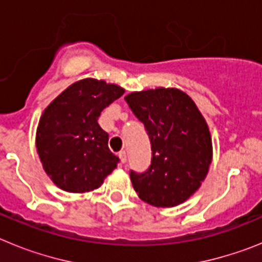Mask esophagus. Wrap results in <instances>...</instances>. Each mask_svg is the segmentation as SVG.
Segmentation results:
<instances>
[{
	"label": "esophagus",
	"mask_w": 262,
	"mask_h": 262,
	"mask_svg": "<svg viewBox=\"0 0 262 262\" xmlns=\"http://www.w3.org/2000/svg\"><path fill=\"white\" fill-rule=\"evenodd\" d=\"M118 156H119L120 163H122V164L126 163V161H127V155H126V152H124V151L119 152V154H118Z\"/></svg>",
	"instance_id": "34e87169"
}]
</instances>
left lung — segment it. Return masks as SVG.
<instances>
[{
  "label": "left lung",
  "instance_id": "left-lung-1",
  "mask_svg": "<svg viewBox=\"0 0 262 262\" xmlns=\"http://www.w3.org/2000/svg\"><path fill=\"white\" fill-rule=\"evenodd\" d=\"M124 99L151 140L148 170L129 172L139 198L155 207L185 202L200 189L212 160L205 118L193 99L174 88L134 92Z\"/></svg>",
  "mask_w": 262,
  "mask_h": 262
}]
</instances>
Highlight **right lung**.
<instances>
[{
    "label": "right lung",
    "mask_w": 262,
    "mask_h": 262,
    "mask_svg": "<svg viewBox=\"0 0 262 262\" xmlns=\"http://www.w3.org/2000/svg\"><path fill=\"white\" fill-rule=\"evenodd\" d=\"M124 89L103 80L84 78L67 88L46 107L36 129V149L53 184L69 193L98 189L119 159L108 149L98 124L101 111Z\"/></svg>",
    "instance_id": "obj_1"
}]
</instances>
